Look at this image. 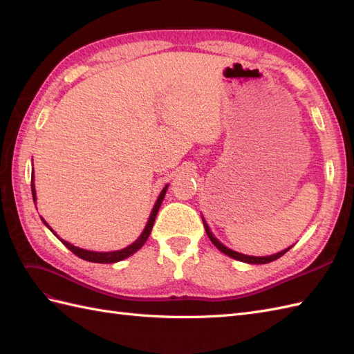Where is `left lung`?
Masks as SVG:
<instances>
[{"label": "left lung", "instance_id": "left-lung-1", "mask_svg": "<svg viewBox=\"0 0 354 354\" xmlns=\"http://www.w3.org/2000/svg\"><path fill=\"white\" fill-rule=\"evenodd\" d=\"M202 221H203V227H205V232L208 234V238L211 239V242L216 245L221 252L232 257V259H234V260H239V261H243V263H250V264H266V263H270V261L277 260V259H279V257H282L285 252H288L289 250H291V246H289V248H286V250H283L281 252H277V254L269 255V257H250V255H243V254H239L236 251H232V250L227 248V246H224L223 243H220V241H217L216 238L212 236V233H211V230L208 227V224L205 223V220L202 218Z\"/></svg>", "mask_w": 354, "mask_h": 354}]
</instances>
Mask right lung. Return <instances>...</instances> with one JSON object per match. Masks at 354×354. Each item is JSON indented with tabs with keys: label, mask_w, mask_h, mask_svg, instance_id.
<instances>
[{
	"label": "right lung",
	"mask_w": 354,
	"mask_h": 354,
	"mask_svg": "<svg viewBox=\"0 0 354 354\" xmlns=\"http://www.w3.org/2000/svg\"><path fill=\"white\" fill-rule=\"evenodd\" d=\"M30 189H32V198H34V202H35V199H37V196H35V186H34V173H32V180H30ZM167 187L168 186H165L164 189H162V192H160V195H159V198H158V201H156V203H155V207H153V211H152V214H151V217H149V221H147V224H146V227H145V230H143V233L140 234V238H138L134 243H131L130 246H127V248H124V250H120V251H112V252H94V251H87V250H81V248H77V246H73V245H71L69 242H66V241H62L60 238V241H62V243L66 246L68 250H71L75 255H78L80 259H82V260H87V261H91V263H116V261H121V260H124V259H127V257H130L131 254H134L136 251H138L142 248V246L145 245V242L147 241V238H149V234H151V232H152V227H153V223H155V218H156V214H158V209H159V207H160V203H162V199H164V196H165V192H167ZM44 221V220H42ZM44 224L46 226L50 229V226L48 224L44 221ZM51 230V229H50ZM53 232V230H51ZM55 233V232H53ZM57 236V234H56Z\"/></svg>",
	"instance_id": "right-lung-1"
}]
</instances>
